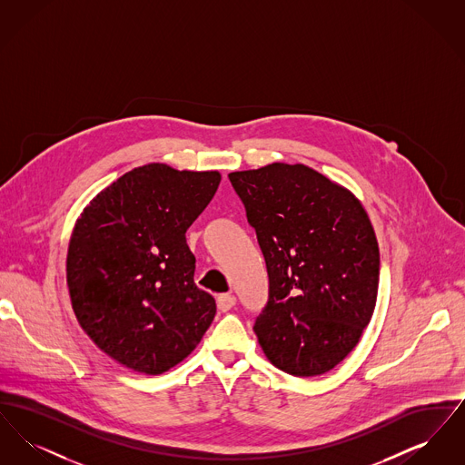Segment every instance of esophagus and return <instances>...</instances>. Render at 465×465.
<instances>
[{"label": "esophagus", "instance_id": "obj_1", "mask_svg": "<svg viewBox=\"0 0 465 465\" xmlns=\"http://www.w3.org/2000/svg\"><path fill=\"white\" fill-rule=\"evenodd\" d=\"M235 303H237V298H235L233 294H230V292L218 296V307H220V310H223V312H228V310L233 309Z\"/></svg>", "mask_w": 465, "mask_h": 465}]
</instances>
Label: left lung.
<instances>
[{
	"label": "left lung",
	"mask_w": 465,
	"mask_h": 465,
	"mask_svg": "<svg viewBox=\"0 0 465 465\" xmlns=\"http://www.w3.org/2000/svg\"><path fill=\"white\" fill-rule=\"evenodd\" d=\"M265 256L270 296L254 324L292 376L331 371L354 351L378 294L373 224L354 193L303 163L228 174Z\"/></svg>",
	"instance_id": "obj_1"
}]
</instances>
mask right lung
I'll list each match as a JSON object with an SVG mask.
<instances>
[{"instance_id": "right-lung-1", "label": "right lung", "mask_w": 465, "mask_h": 465, "mask_svg": "<svg viewBox=\"0 0 465 465\" xmlns=\"http://www.w3.org/2000/svg\"><path fill=\"white\" fill-rule=\"evenodd\" d=\"M218 171L146 163L99 192L67 247L66 281L82 330L125 368L162 375L195 351L216 315L195 286L186 230L213 200Z\"/></svg>"}]
</instances>
